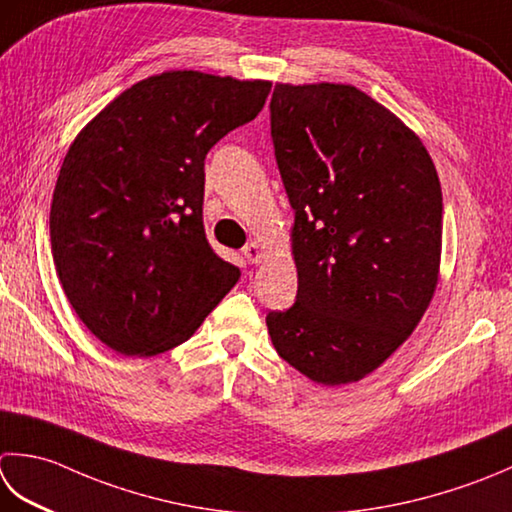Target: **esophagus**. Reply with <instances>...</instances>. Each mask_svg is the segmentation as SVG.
Masks as SVG:
<instances>
[{"label": "esophagus", "instance_id": "obj_1", "mask_svg": "<svg viewBox=\"0 0 512 512\" xmlns=\"http://www.w3.org/2000/svg\"><path fill=\"white\" fill-rule=\"evenodd\" d=\"M242 253H244V257H246V262H248V264H259V262H262V259H264V248L259 246L257 242H250V244H246Z\"/></svg>", "mask_w": 512, "mask_h": 512}]
</instances>
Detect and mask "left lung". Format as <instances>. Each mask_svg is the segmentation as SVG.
I'll return each mask as SVG.
<instances>
[{
  "label": "left lung",
  "instance_id": "8db88e82",
  "mask_svg": "<svg viewBox=\"0 0 512 512\" xmlns=\"http://www.w3.org/2000/svg\"><path fill=\"white\" fill-rule=\"evenodd\" d=\"M270 130L297 268V302L266 317L270 342L310 382H359L433 302L437 168L415 130L350 84H275Z\"/></svg>",
  "mask_w": 512,
  "mask_h": 512
}]
</instances>
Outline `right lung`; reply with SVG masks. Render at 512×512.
Listing matches in <instances>:
<instances>
[{
    "instance_id": "1",
    "label": "right lung",
    "mask_w": 512,
    "mask_h": 512,
    "mask_svg": "<svg viewBox=\"0 0 512 512\" xmlns=\"http://www.w3.org/2000/svg\"><path fill=\"white\" fill-rule=\"evenodd\" d=\"M268 79L166 70L126 88L79 130L50 204V248L70 306L119 355L184 344L239 268L208 246L204 159L255 119Z\"/></svg>"
}]
</instances>
